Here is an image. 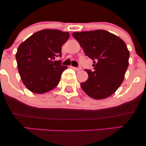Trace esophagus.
Masks as SVG:
<instances>
[{
  "mask_svg": "<svg viewBox=\"0 0 146 146\" xmlns=\"http://www.w3.org/2000/svg\"><path fill=\"white\" fill-rule=\"evenodd\" d=\"M72 68H73V69L75 70V71H80V70L82 69V68L80 67H74V66H71Z\"/></svg>",
  "mask_w": 146,
  "mask_h": 146,
  "instance_id": "esophagus-1",
  "label": "esophagus"
}]
</instances>
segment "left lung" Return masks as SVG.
Listing matches in <instances>:
<instances>
[{"instance_id":"left-lung-1","label":"left lung","mask_w":146,"mask_h":146,"mask_svg":"<svg viewBox=\"0 0 146 146\" xmlns=\"http://www.w3.org/2000/svg\"><path fill=\"white\" fill-rule=\"evenodd\" d=\"M73 36L93 60L94 71L86 69L88 80L81 83L86 95L95 100L110 97L123 82L130 53L123 40L102 29L74 32Z\"/></svg>"}]
</instances>
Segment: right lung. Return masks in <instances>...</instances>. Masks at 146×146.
I'll list each match as a JSON object with an SVG mask.
<instances>
[{
    "instance_id": "right-lung-1",
    "label": "right lung",
    "mask_w": 146,
    "mask_h": 146,
    "mask_svg": "<svg viewBox=\"0 0 146 146\" xmlns=\"http://www.w3.org/2000/svg\"><path fill=\"white\" fill-rule=\"evenodd\" d=\"M68 38V32L46 29L33 33L19 45L16 54L18 70L30 91L43 94L58 86L67 66L53 60L61 57L62 46Z\"/></svg>"
}]
</instances>
